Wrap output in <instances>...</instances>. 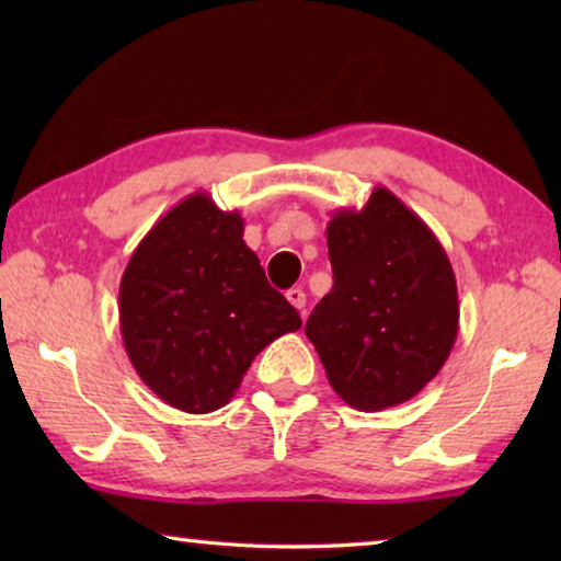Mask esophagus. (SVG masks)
Returning <instances> with one entry per match:
<instances>
[{"mask_svg":"<svg viewBox=\"0 0 561 561\" xmlns=\"http://www.w3.org/2000/svg\"><path fill=\"white\" fill-rule=\"evenodd\" d=\"M287 299H289L291 307L299 309V311H304V307H307V294H304V289H299V287H291L287 291Z\"/></svg>","mask_w":561,"mask_h":561,"instance_id":"obj_1","label":"esophagus"}]
</instances>
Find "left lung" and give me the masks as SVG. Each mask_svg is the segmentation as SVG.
Returning a JSON list of instances; mask_svg holds the SVG:
<instances>
[{
    "label": "left lung",
    "mask_w": 561,
    "mask_h": 561,
    "mask_svg": "<svg viewBox=\"0 0 561 561\" xmlns=\"http://www.w3.org/2000/svg\"><path fill=\"white\" fill-rule=\"evenodd\" d=\"M334 287L307 321L327 378L356 411L411 401L458 339V284L421 217L386 187L327 225Z\"/></svg>",
    "instance_id": "left-lung-1"
}]
</instances>
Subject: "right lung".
Instances as JSON below:
<instances>
[{
    "label": "right lung",
    "instance_id": "1",
    "mask_svg": "<svg viewBox=\"0 0 561 561\" xmlns=\"http://www.w3.org/2000/svg\"><path fill=\"white\" fill-rule=\"evenodd\" d=\"M244 220L193 193L140 240L121 277V336L150 391L185 413L237 393L254 356L301 327L242 240Z\"/></svg>",
    "mask_w": 561,
    "mask_h": 561
}]
</instances>
